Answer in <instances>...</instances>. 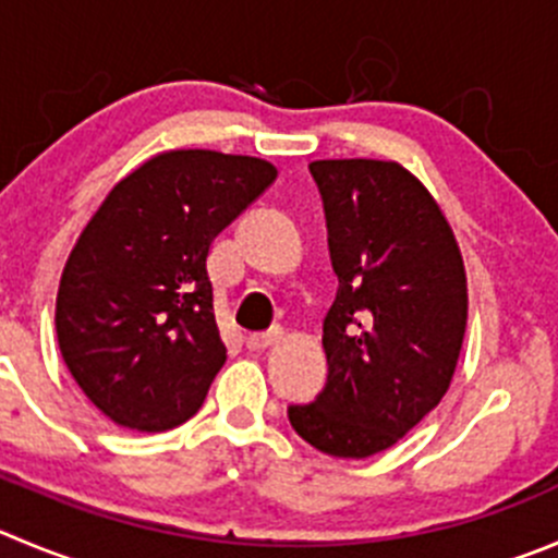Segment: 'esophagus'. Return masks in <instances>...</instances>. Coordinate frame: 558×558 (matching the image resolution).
Returning <instances> with one entry per match:
<instances>
[{
    "mask_svg": "<svg viewBox=\"0 0 558 558\" xmlns=\"http://www.w3.org/2000/svg\"><path fill=\"white\" fill-rule=\"evenodd\" d=\"M282 337H284V331L279 326H274L270 328V331H263V333H252V337L246 339V344H248V350H265V348H270V344H276V342H282Z\"/></svg>",
    "mask_w": 558,
    "mask_h": 558,
    "instance_id": "obj_1",
    "label": "esophagus"
}]
</instances>
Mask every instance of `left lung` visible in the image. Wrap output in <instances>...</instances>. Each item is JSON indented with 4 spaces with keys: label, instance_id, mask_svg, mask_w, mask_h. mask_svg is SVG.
I'll list each match as a JSON object with an SVG mask.
<instances>
[{
    "label": "left lung",
    "instance_id": "1",
    "mask_svg": "<svg viewBox=\"0 0 558 558\" xmlns=\"http://www.w3.org/2000/svg\"><path fill=\"white\" fill-rule=\"evenodd\" d=\"M339 279L323 320L328 378L290 405L295 433L331 458L395 447L452 384L469 293L452 227L395 161H312Z\"/></svg>",
    "mask_w": 558,
    "mask_h": 558
}]
</instances>
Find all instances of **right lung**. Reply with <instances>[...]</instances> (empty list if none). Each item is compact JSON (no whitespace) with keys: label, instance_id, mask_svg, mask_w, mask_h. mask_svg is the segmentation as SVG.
<instances>
[{"label":"right lung","instance_id":"1","mask_svg":"<svg viewBox=\"0 0 558 558\" xmlns=\"http://www.w3.org/2000/svg\"><path fill=\"white\" fill-rule=\"evenodd\" d=\"M276 180L263 158L172 150L123 178L78 235L57 293L73 380L120 427L194 416L227 348L214 315V238Z\"/></svg>","mask_w":558,"mask_h":558}]
</instances>
